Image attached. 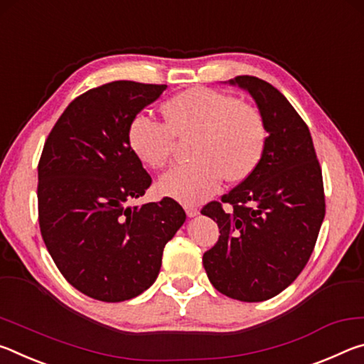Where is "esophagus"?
I'll return each instance as SVG.
<instances>
[{"label":"esophagus","mask_w":364,"mask_h":364,"mask_svg":"<svg viewBox=\"0 0 364 364\" xmlns=\"http://www.w3.org/2000/svg\"><path fill=\"white\" fill-rule=\"evenodd\" d=\"M186 213H187L188 218H195V216H198V214H200L198 208H195V206H186Z\"/></svg>","instance_id":"34e87169"}]
</instances>
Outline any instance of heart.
<instances>
[{
    "instance_id": "1",
    "label": "heart",
    "mask_w": 364,
    "mask_h": 364,
    "mask_svg": "<svg viewBox=\"0 0 364 364\" xmlns=\"http://www.w3.org/2000/svg\"><path fill=\"white\" fill-rule=\"evenodd\" d=\"M166 122L139 112L127 127L130 150L150 169L169 163L176 136L195 135L187 164L159 178L158 190L183 205H196L218 192L223 177L240 182L258 168L267 145V126L255 106L234 95L196 87L163 106Z\"/></svg>"
}]
</instances>
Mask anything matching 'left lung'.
Instances as JSON below:
<instances>
[{"mask_svg":"<svg viewBox=\"0 0 364 364\" xmlns=\"http://www.w3.org/2000/svg\"><path fill=\"white\" fill-rule=\"evenodd\" d=\"M230 83L255 98L269 136L258 168L201 210L221 234L203 266L229 299L264 301L299 277L316 245L326 214L323 172L308 126L277 88L253 75Z\"/></svg>","mask_w":364,"mask_h":364,"instance_id":"8db88e82","label":"left lung"}]
</instances>
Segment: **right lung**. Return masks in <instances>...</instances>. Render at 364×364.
<instances>
[{"instance_id": "add662e5", "label": "right lung", "mask_w": 364, "mask_h": 364, "mask_svg": "<svg viewBox=\"0 0 364 364\" xmlns=\"http://www.w3.org/2000/svg\"><path fill=\"white\" fill-rule=\"evenodd\" d=\"M168 85L116 80L77 97L51 129L38 161V223L65 281L100 301H124L156 281L163 250L186 211L172 198L127 206L151 177L127 127Z\"/></svg>"}]
</instances>
